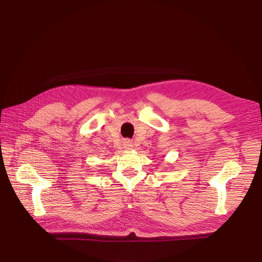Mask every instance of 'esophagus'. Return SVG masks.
Wrapping results in <instances>:
<instances>
[{
	"label": "esophagus",
	"instance_id": "34e87169",
	"mask_svg": "<svg viewBox=\"0 0 262 262\" xmlns=\"http://www.w3.org/2000/svg\"><path fill=\"white\" fill-rule=\"evenodd\" d=\"M124 146H125L126 148H131V147H132L131 142H130V141H126V142H124Z\"/></svg>",
	"mask_w": 262,
	"mask_h": 262
}]
</instances>
